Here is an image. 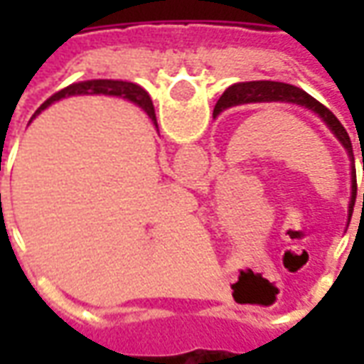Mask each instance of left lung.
<instances>
[{
    "label": "left lung",
    "mask_w": 364,
    "mask_h": 364,
    "mask_svg": "<svg viewBox=\"0 0 364 364\" xmlns=\"http://www.w3.org/2000/svg\"><path fill=\"white\" fill-rule=\"evenodd\" d=\"M253 101H289V103L304 105L308 109H312L314 112H318L321 119L326 120V124L331 128V132L337 136V140L343 144L345 150L349 151V156L353 158V146L351 138L347 134V130L343 128V124L337 120V117L333 112L326 109L323 105L318 103L312 95H308L304 90L300 87H294L290 83L282 82H244V83H234L232 87L222 93V97L218 99V103L214 107V114L216 112L224 111L228 107H234V105L242 103H253ZM355 195H357V181H355V171H353V200H355ZM351 200V205H355Z\"/></svg>",
    "instance_id": "obj_1"
}]
</instances>
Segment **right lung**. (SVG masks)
Instances as JSON below:
<instances>
[{
	"mask_svg": "<svg viewBox=\"0 0 364 364\" xmlns=\"http://www.w3.org/2000/svg\"><path fill=\"white\" fill-rule=\"evenodd\" d=\"M105 93V95H124L130 101H134L142 107L144 111L148 112V117L151 120H156V112H154V105H151L150 97L146 95V91L140 87V85H136V83H128V82H112V80H93V82H83V83H75V85H70L66 90L58 91L56 95H52L48 101H44L41 107H38V111L35 112V117L41 111H44L48 105H52L54 101H58L62 97L68 95H80V93ZM158 127V124H156Z\"/></svg>",
	"mask_w": 364,
	"mask_h": 364,
	"instance_id": "obj_1",
	"label": "right lung"
}]
</instances>
